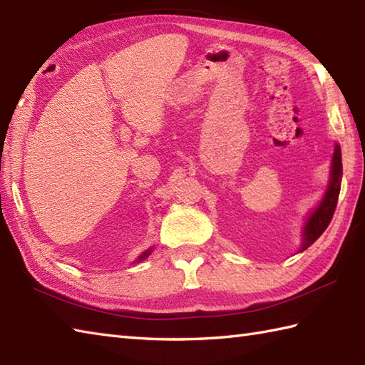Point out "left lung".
<instances>
[{
  "instance_id": "1",
  "label": "left lung",
  "mask_w": 365,
  "mask_h": 365,
  "mask_svg": "<svg viewBox=\"0 0 365 365\" xmlns=\"http://www.w3.org/2000/svg\"><path fill=\"white\" fill-rule=\"evenodd\" d=\"M340 177H342V155H340V147L336 145L334 157H332V169H331V180L327 195H324L320 205L315 208V212L309 218L304 227V243H302L301 251L307 250L317 238H319L332 220V215L336 212L337 199L340 192Z\"/></svg>"
}]
</instances>
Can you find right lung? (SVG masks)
Wrapping results in <instances>:
<instances>
[{
    "instance_id": "add662e5",
    "label": "right lung",
    "mask_w": 365,
    "mask_h": 365,
    "mask_svg": "<svg viewBox=\"0 0 365 365\" xmlns=\"http://www.w3.org/2000/svg\"><path fill=\"white\" fill-rule=\"evenodd\" d=\"M152 251V250H150ZM150 251H145V252H143L141 255H139V259H138V262H141V260H144L145 257H147V255H149L150 254Z\"/></svg>"
}]
</instances>
